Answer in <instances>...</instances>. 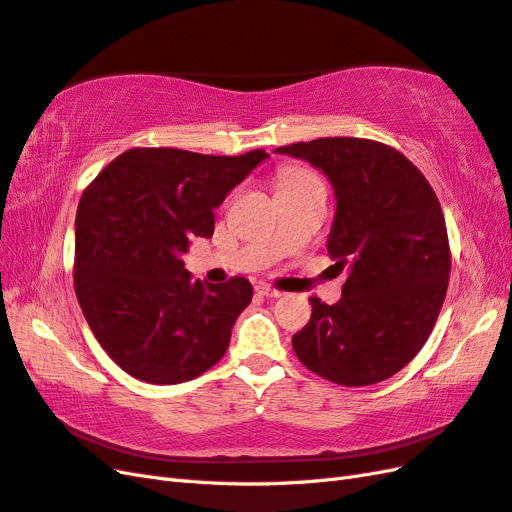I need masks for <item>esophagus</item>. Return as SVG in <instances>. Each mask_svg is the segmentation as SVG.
Returning a JSON list of instances; mask_svg holds the SVG:
<instances>
[{
    "label": "esophagus",
    "instance_id": "34e87169",
    "mask_svg": "<svg viewBox=\"0 0 512 512\" xmlns=\"http://www.w3.org/2000/svg\"><path fill=\"white\" fill-rule=\"evenodd\" d=\"M256 293H258V295H262V297H271V299H278V297H282L280 290L271 288L269 284H258V286H256Z\"/></svg>",
    "mask_w": 512,
    "mask_h": 512
}]
</instances>
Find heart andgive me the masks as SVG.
Masks as SVG:
<instances>
[{
    "label": "heart",
    "instance_id": "heart-1",
    "mask_svg": "<svg viewBox=\"0 0 512 512\" xmlns=\"http://www.w3.org/2000/svg\"><path fill=\"white\" fill-rule=\"evenodd\" d=\"M308 176H312L308 170L293 168V165H288V168H282V170L278 172V187L299 183V181H303V178H308Z\"/></svg>",
    "mask_w": 512,
    "mask_h": 512
}]
</instances>
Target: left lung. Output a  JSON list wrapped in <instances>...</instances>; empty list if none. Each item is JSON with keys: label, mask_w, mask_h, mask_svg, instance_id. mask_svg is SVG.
I'll return each mask as SVG.
<instances>
[{"label": "left lung", "mask_w": 512, "mask_h": 512, "mask_svg": "<svg viewBox=\"0 0 512 512\" xmlns=\"http://www.w3.org/2000/svg\"><path fill=\"white\" fill-rule=\"evenodd\" d=\"M319 168L336 193L327 252L347 269L342 297H312L293 336L301 364L347 388L390 379L431 336L450 278L444 213L424 174L396 148L321 137L275 148Z\"/></svg>", "instance_id": "1"}]
</instances>
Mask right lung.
I'll use <instances>...</instances> for the list:
<instances>
[{
  "instance_id": "right-lung-1",
  "label": "right lung",
  "mask_w": 512,
  "mask_h": 512,
  "mask_svg": "<svg viewBox=\"0 0 512 512\" xmlns=\"http://www.w3.org/2000/svg\"><path fill=\"white\" fill-rule=\"evenodd\" d=\"M269 155L131 148L86 187L75 219V293L105 353L131 377L172 385L224 357L254 288L193 280L181 256L213 237V211Z\"/></svg>"
}]
</instances>
